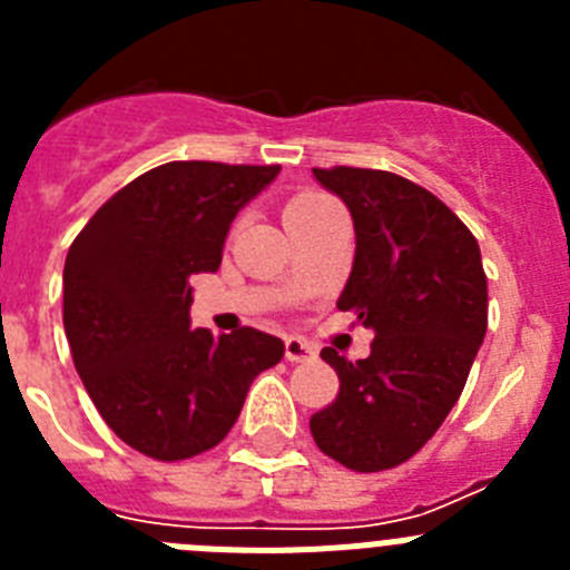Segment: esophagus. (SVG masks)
Masks as SVG:
<instances>
[{
	"instance_id": "obj_1",
	"label": "esophagus",
	"mask_w": 570,
	"mask_h": 570,
	"mask_svg": "<svg viewBox=\"0 0 570 570\" xmlns=\"http://www.w3.org/2000/svg\"><path fill=\"white\" fill-rule=\"evenodd\" d=\"M285 360H288V362H311V360H316V347H311L305 340L288 336V340H285Z\"/></svg>"
}]
</instances>
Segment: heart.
I'll return each instance as SVG.
<instances>
[{
  "label": "heart",
  "instance_id": "b5f03b06",
  "mask_svg": "<svg viewBox=\"0 0 570 570\" xmlns=\"http://www.w3.org/2000/svg\"><path fill=\"white\" fill-rule=\"evenodd\" d=\"M328 205H336V203H334V199H328V196H322V194H314V190H308V194H299V196H294V199H291L288 208H285V219H294V216L314 214V210L328 208Z\"/></svg>",
  "mask_w": 570,
  "mask_h": 570
}]
</instances>
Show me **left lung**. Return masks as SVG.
<instances>
[{"instance_id":"1","label":"left lung","mask_w":570,"mask_h":570,"mask_svg":"<svg viewBox=\"0 0 570 570\" xmlns=\"http://www.w3.org/2000/svg\"><path fill=\"white\" fill-rule=\"evenodd\" d=\"M314 179L354 219V268L336 308L374 342L356 362L322 351L340 394L311 416V434L351 471H385L436 434L465 387L488 328L480 245L445 203L396 174L314 168Z\"/></svg>"}]
</instances>
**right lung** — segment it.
Masks as SVG:
<instances>
[{
    "mask_svg": "<svg viewBox=\"0 0 570 570\" xmlns=\"http://www.w3.org/2000/svg\"><path fill=\"white\" fill-rule=\"evenodd\" d=\"M279 165L168 163L90 216L65 259L62 322L77 374L108 428L174 462L219 445L250 382L285 354L256 328H190V276L214 274L230 223Z\"/></svg>",
    "mask_w": 570,
    "mask_h": 570,
    "instance_id": "obj_1",
    "label": "right lung"
}]
</instances>
